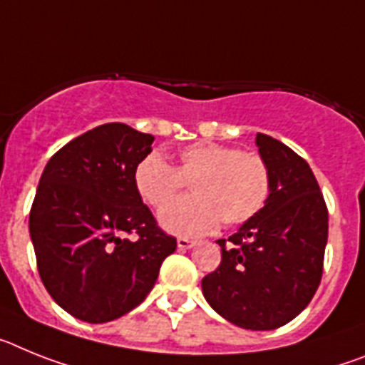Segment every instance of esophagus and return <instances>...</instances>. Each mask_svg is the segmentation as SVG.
<instances>
[{
    "label": "esophagus",
    "mask_w": 365,
    "mask_h": 365,
    "mask_svg": "<svg viewBox=\"0 0 365 365\" xmlns=\"http://www.w3.org/2000/svg\"><path fill=\"white\" fill-rule=\"evenodd\" d=\"M195 244H196V240L187 239V237H180V239H178V248L180 250H189V248H192Z\"/></svg>",
    "instance_id": "esophagus-1"
}]
</instances>
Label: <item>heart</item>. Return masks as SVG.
<instances>
[{
  "label": "heart",
  "instance_id": "obj_1",
  "mask_svg": "<svg viewBox=\"0 0 365 365\" xmlns=\"http://www.w3.org/2000/svg\"><path fill=\"white\" fill-rule=\"evenodd\" d=\"M192 182L195 195L175 202L160 215L161 226L178 235H204L218 226H240L266 205L272 173L255 152L218 143H192L178 152L176 167L158 154L139 161L134 185L141 200L161 209Z\"/></svg>",
  "mask_w": 365,
  "mask_h": 365
}]
</instances>
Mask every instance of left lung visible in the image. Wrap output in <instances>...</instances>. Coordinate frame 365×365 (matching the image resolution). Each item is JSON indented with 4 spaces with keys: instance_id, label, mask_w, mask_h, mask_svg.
Returning a JSON list of instances; mask_svg holds the SVG:
<instances>
[{
    "instance_id": "obj_1",
    "label": "left lung",
    "mask_w": 365,
    "mask_h": 365,
    "mask_svg": "<svg viewBox=\"0 0 365 365\" xmlns=\"http://www.w3.org/2000/svg\"><path fill=\"white\" fill-rule=\"evenodd\" d=\"M272 173L264 207L230 239L202 292L222 318L252 331L292 322L314 297L323 274L329 211L309 163L292 148L257 134Z\"/></svg>"
}]
</instances>
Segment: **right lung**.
I'll use <instances>...</instances> for the list:
<instances>
[{
	"mask_svg": "<svg viewBox=\"0 0 365 365\" xmlns=\"http://www.w3.org/2000/svg\"><path fill=\"white\" fill-rule=\"evenodd\" d=\"M152 141L106 123L53 154L38 183L29 215L38 274L51 297L82 322H112L143 303L176 250L134 185Z\"/></svg>",
	"mask_w": 365,
	"mask_h": 365,
	"instance_id": "obj_1",
	"label": "right lung"
}]
</instances>
